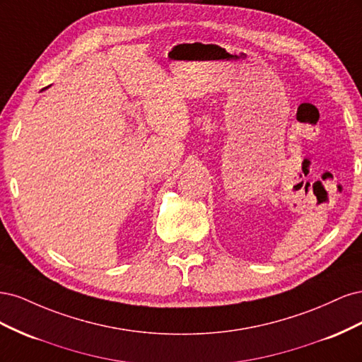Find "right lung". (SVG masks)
Returning a JSON list of instances; mask_svg holds the SVG:
<instances>
[{"label":"right lung","mask_w":362,"mask_h":362,"mask_svg":"<svg viewBox=\"0 0 362 362\" xmlns=\"http://www.w3.org/2000/svg\"><path fill=\"white\" fill-rule=\"evenodd\" d=\"M45 89H48V87H45Z\"/></svg>","instance_id":"obj_1"}]
</instances>
